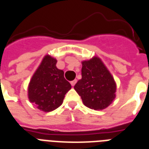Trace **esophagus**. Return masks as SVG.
I'll return each mask as SVG.
<instances>
[{"label":"esophagus","instance_id":"esophagus-1","mask_svg":"<svg viewBox=\"0 0 149 149\" xmlns=\"http://www.w3.org/2000/svg\"><path fill=\"white\" fill-rule=\"evenodd\" d=\"M77 79H74V80H72V81L70 82V84H71V85H72V86H74L75 84H77Z\"/></svg>","mask_w":149,"mask_h":149}]
</instances>
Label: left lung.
Returning a JSON list of instances; mask_svg holds the SVG:
<instances>
[{"label": "left lung", "instance_id": "8db88e82", "mask_svg": "<svg viewBox=\"0 0 149 149\" xmlns=\"http://www.w3.org/2000/svg\"><path fill=\"white\" fill-rule=\"evenodd\" d=\"M82 79L74 86L85 106L103 110L115 98L116 83L101 59L94 56L82 62Z\"/></svg>", "mask_w": 149, "mask_h": 149}]
</instances>
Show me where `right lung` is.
<instances>
[{"mask_svg": "<svg viewBox=\"0 0 149 149\" xmlns=\"http://www.w3.org/2000/svg\"><path fill=\"white\" fill-rule=\"evenodd\" d=\"M57 60L45 56L31 77L29 85V99L37 108L49 112L63 104L71 84L64 78V72L56 67Z\"/></svg>", "mask_w": 149, "mask_h": 149, "instance_id": "obj_1", "label": "right lung"}]
</instances>
